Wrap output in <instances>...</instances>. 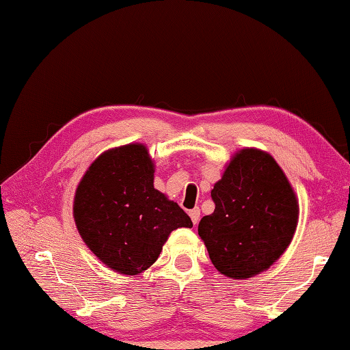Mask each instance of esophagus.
<instances>
[{
  "label": "esophagus",
  "instance_id": "34e87169",
  "mask_svg": "<svg viewBox=\"0 0 350 350\" xmlns=\"http://www.w3.org/2000/svg\"><path fill=\"white\" fill-rule=\"evenodd\" d=\"M189 217H191V221H193V224H194V225H196V224L199 222V217H200V210L198 208V206H196V208H193L191 211H189Z\"/></svg>",
  "mask_w": 350,
  "mask_h": 350
}]
</instances>
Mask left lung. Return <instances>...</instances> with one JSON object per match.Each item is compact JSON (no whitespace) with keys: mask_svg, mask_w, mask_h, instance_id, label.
Returning <instances> with one entry per match:
<instances>
[{"mask_svg":"<svg viewBox=\"0 0 350 350\" xmlns=\"http://www.w3.org/2000/svg\"><path fill=\"white\" fill-rule=\"evenodd\" d=\"M216 208L198 232L217 271L248 280L270 269L293 239L299 204L286 173L267 151L242 148L211 189Z\"/></svg>","mask_w":350,"mask_h":350,"instance_id":"1","label":"left lung"}]
</instances>
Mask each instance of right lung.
I'll use <instances>...</instances> for the list:
<instances>
[{
    "instance_id": "1",
    "label": "right lung",
    "mask_w": 350,
    "mask_h": 350,
    "mask_svg": "<svg viewBox=\"0 0 350 350\" xmlns=\"http://www.w3.org/2000/svg\"><path fill=\"white\" fill-rule=\"evenodd\" d=\"M154 165L144 144L111 148L94 161L74 194L72 215L88 248L120 275L156 262L173 230L193 222L154 188Z\"/></svg>"
}]
</instances>
